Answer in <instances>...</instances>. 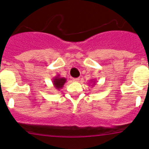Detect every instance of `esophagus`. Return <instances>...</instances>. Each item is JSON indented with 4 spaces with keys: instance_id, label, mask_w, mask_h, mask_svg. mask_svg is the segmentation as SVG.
Returning a JSON list of instances; mask_svg holds the SVG:
<instances>
[{
    "instance_id": "34e87169",
    "label": "esophagus",
    "mask_w": 149,
    "mask_h": 149,
    "mask_svg": "<svg viewBox=\"0 0 149 149\" xmlns=\"http://www.w3.org/2000/svg\"><path fill=\"white\" fill-rule=\"evenodd\" d=\"M79 81H80L79 77H77V78H73V81H74V82H78Z\"/></svg>"
}]
</instances>
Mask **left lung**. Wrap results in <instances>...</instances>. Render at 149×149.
<instances>
[{"label":"left lung","mask_w":149,"mask_h":149,"mask_svg":"<svg viewBox=\"0 0 149 149\" xmlns=\"http://www.w3.org/2000/svg\"><path fill=\"white\" fill-rule=\"evenodd\" d=\"M93 84H95V81H94V83H93Z\"/></svg>","instance_id":"left-lung-1"}]
</instances>
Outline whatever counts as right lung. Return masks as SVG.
<instances>
[{
    "instance_id": "1",
    "label": "right lung",
    "mask_w": 149,
    "mask_h": 149,
    "mask_svg": "<svg viewBox=\"0 0 149 149\" xmlns=\"http://www.w3.org/2000/svg\"><path fill=\"white\" fill-rule=\"evenodd\" d=\"M53 85L55 89H61L63 87L64 84L66 82V79L65 77H61L60 74H57L54 78H53Z\"/></svg>"
}]
</instances>
